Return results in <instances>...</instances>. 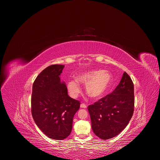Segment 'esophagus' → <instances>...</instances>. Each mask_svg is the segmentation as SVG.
<instances>
[{
	"label": "esophagus",
	"mask_w": 160,
	"mask_h": 160,
	"mask_svg": "<svg viewBox=\"0 0 160 160\" xmlns=\"http://www.w3.org/2000/svg\"><path fill=\"white\" fill-rule=\"evenodd\" d=\"M80 108H87V105L85 104L84 103H82V104H80Z\"/></svg>",
	"instance_id": "1"
}]
</instances>
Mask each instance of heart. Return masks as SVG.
Segmentation results:
<instances>
[{"mask_svg": "<svg viewBox=\"0 0 160 160\" xmlns=\"http://www.w3.org/2000/svg\"><path fill=\"white\" fill-rule=\"evenodd\" d=\"M112 75L107 71L102 70H91L82 73L76 80L68 82L67 87L70 95L76 98L80 92L78 83L85 85L87 95L92 98H99L109 89L112 82Z\"/></svg>", "mask_w": 160, "mask_h": 160, "instance_id": "1", "label": "heart"}]
</instances>
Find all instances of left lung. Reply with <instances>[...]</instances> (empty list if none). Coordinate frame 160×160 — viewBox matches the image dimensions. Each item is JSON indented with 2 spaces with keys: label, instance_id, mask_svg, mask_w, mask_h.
<instances>
[{
  "label": "left lung",
  "instance_id": "1",
  "mask_svg": "<svg viewBox=\"0 0 160 160\" xmlns=\"http://www.w3.org/2000/svg\"><path fill=\"white\" fill-rule=\"evenodd\" d=\"M134 101L133 82L124 72L119 84L111 94L88 106L94 133L103 140L118 135L133 115Z\"/></svg>",
  "mask_w": 160,
  "mask_h": 160
}]
</instances>
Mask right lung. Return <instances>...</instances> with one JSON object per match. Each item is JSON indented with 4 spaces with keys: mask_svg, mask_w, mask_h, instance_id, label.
I'll use <instances>...</instances> for the list:
<instances>
[{
    "mask_svg": "<svg viewBox=\"0 0 160 160\" xmlns=\"http://www.w3.org/2000/svg\"><path fill=\"white\" fill-rule=\"evenodd\" d=\"M64 65L53 64L44 69L35 80L31 99L32 115L38 127L48 138L63 140L72 130L75 114L80 102L68 95L60 75Z\"/></svg>",
    "mask_w": 160,
    "mask_h": 160,
    "instance_id": "add662e5",
    "label": "right lung"
}]
</instances>
